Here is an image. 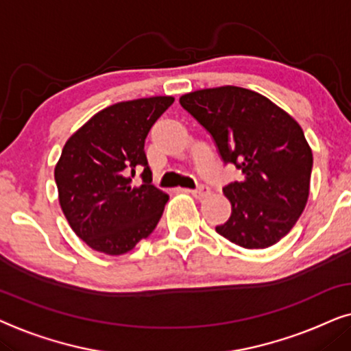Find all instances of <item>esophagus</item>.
<instances>
[{
    "label": "esophagus",
    "mask_w": 351,
    "mask_h": 351,
    "mask_svg": "<svg viewBox=\"0 0 351 351\" xmlns=\"http://www.w3.org/2000/svg\"><path fill=\"white\" fill-rule=\"evenodd\" d=\"M183 191H184V193H191L195 199H204V197H207V195L210 194L208 186H200V188L194 189V191H189V189H183Z\"/></svg>",
    "instance_id": "obj_1"
}]
</instances>
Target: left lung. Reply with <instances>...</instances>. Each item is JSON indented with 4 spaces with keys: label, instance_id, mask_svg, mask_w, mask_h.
I'll return each mask as SVG.
<instances>
[{
    "label": "left lung",
    "instance_id": "8db88e82",
    "mask_svg": "<svg viewBox=\"0 0 351 351\" xmlns=\"http://www.w3.org/2000/svg\"><path fill=\"white\" fill-rule=\"evenodd\" d=\"M213 138L224 163L242 180L224 186L231 217L215 228L244 249L282 239L305 210L313 152L297 120L260 93L239 86L197 90L180 97Z\"/></svg>",
    "mask_w": 351,
    "mask_h": 351
}]
</instances>
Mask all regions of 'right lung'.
Instances as JSON below:
<instances>
[{
    "mask_svg": "<svg viewBox=\"0 0 351 351\" xmlns=\"http://www.w3.org/2000/svg\"><path fill=\"white\" fill-rule=\"evenodd\" d=\"M152 96L106 107L67 139L54 168L60 208L93 250L123 255L156 230L168 194L152 186L144 141L173 104ZM143 171V184L132 178Z\"/></svg>",
    "mask_w": 351,
    "mask_h": 351,
    "instance_id": "right-lung-1",
    "label": "right lung"
}]
</instances>
